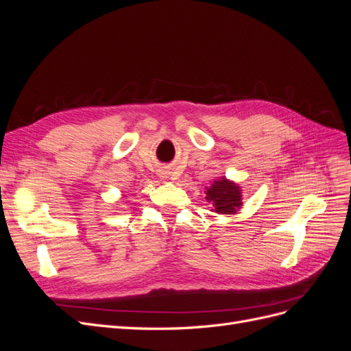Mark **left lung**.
Here are the masks:
<instances>
[{
	"label": "left lung",
	"mask_w": 351,
	"mask_h": 351,
	"mask_svg": "<svg viewBox=\"0 0 351 351\" xmlns=\"http://www.w3.org/2000/svg\"><path fill=\"white\" fill-rule=\"evenodd\" d=\"M205 199L212 204L217 214L231 215L241 208V189L234 182H230L226 177L215 180L209 187H206Z\"/></svg>",
	"instance_id": "obj_1"
}]
</instances>
